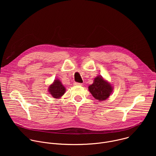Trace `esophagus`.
Wrapping results in <instances>:
<instances>
[{"mask_svg": "<svg viewBox=\"0 0 156 156\" xmlns=\"http://www.w3.org/2000/svg\"><path fill=\"white\" fill-rule=\"evenodd\" d=\"M73 84H74V85H75V86H82V85H83V84H82V83H76V82H75Z\"/></svg>", "mask_w": 156, "mask_h": 156, "instance_id": "34e87169", "label": "esophagus"}]
</instances>
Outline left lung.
I'll return each mask as SVG.
<instances>
[{
  "instance_id": "8db88e82",
  "label": "left lung",
  "mask_w": 156,
  "mask_h": 156,
  "mask_svg": "<svg viewBox=\"0 0 156 156\" xmlns=\"http://www.w3.org/2000/svg\"><path fill=\"white\" fill-rule=\"evenodd\" d=\"M88 90L93 96L99 101L106 100L113 91V87L101 76H96L94 83L89 86Z\"/></svg>"
}]
</instances>
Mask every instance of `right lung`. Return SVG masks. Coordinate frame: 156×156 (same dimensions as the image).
Listing matches in <instances>:
<instances>
[{
	"label": "right lung",
	"mask_w": 156,
	"mask_h": 156,
	"mask_svg": "<svg viewBox=\"0 0 156 156\" xmlns=\"http://www.w3.org/2000/svg\"><path fill=\"white\" fill-rule=\"evenodd\" d=\"M48 91L54 98L59 99L65 94L66 89L61 81L56 79L54 81L53 83L49 86Z\"/></svg>",
	"instance_id": "1"
}]
</instances>
